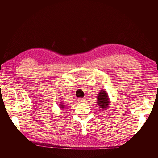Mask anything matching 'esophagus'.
Listing matches in <instances>:
<instances>
[{
	"mask_svg": "<svg viewBox=\"0 0 158 158\" xmlns=\"http://www.w3.org/2000/svg\"><path fill=\"white\" fill-rule=\"evenodd\" d=\"M78 100L80 102H84L85 101V98H79Z\"/></svg>",
	"mask_w": 158,
	"mask_h": 158,
	"instance_id": "obj_1",
	"label": "esophagus"
}]
</instances>
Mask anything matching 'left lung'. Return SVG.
Returning <instances> with one entry per match:
<instances>
[{
    "mask_svg": "<svg viewBox=\"0 0 158 158\" xmlns=\"http://www.w3.org/2000/svg\"><path fill=\"white\" fill-rule=\"evenodd\" d=\"M97 104L100 109L102 110H106L109 106L110 101L109 98L108 93L105 90H100L99 93L97 94Z\"/></svg>",
    "mask_w": 158,
    "mask_h": 158,
    "instance_id": "8db88e82",
    "label": "left lung"
}]
</instances>
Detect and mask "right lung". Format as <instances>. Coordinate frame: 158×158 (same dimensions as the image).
<instances>
[{
	"label": "right lung",
	"instance_id": "add662e5",
	"mask_svg": "<svg viewBox=\"0 0 158 158\" xmlns=\"http://www.w3.org/2000/svg\"><path fill=\"white\" fill-rule=\"evenodd\" d=\"M59 105H60V106H59L60 108L62 109V110H63L64 109L66 108V105H65L62 101V102H60Z\"/></svg>",
	"mask_w": 158,
	"mask_h": 158
}]
</instances>
